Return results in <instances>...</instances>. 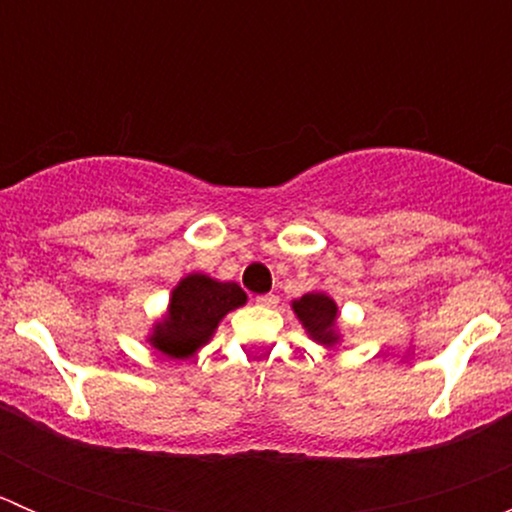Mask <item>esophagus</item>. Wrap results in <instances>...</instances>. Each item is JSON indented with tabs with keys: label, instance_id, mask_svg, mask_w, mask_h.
Segmentation results:
<instances>
[{
	"label": "esophagus",
	"instance_id": "34e87169",
	"mask_svg": "<svg viewBox=\"0 0 512 512\" xmlns=\"http://www.w3.org/2000/svg\"><path fill=\"white\" fill-rule=\"evenodd\" d=\"M255 302L260 304V307H275L277 297L272 292L270 294H260V297H255Z\"/></svg>",
	"mask_w": 512,
	"mask_h": 512
}]
</instances>
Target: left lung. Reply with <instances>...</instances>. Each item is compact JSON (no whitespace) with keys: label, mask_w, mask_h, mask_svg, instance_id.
<instances>
[{"label":"left lung","mask_w":512,"mask_h":512,"mask_svg":"<svg viewBox=\"0 0 512 512\" xmlns=\"http://www.w3.org/2000/svg\"><path fill=\"white\" fill-rule=\"evenodd\" d=\"M292 309L309 337L317 339L319 344H327V347L337 344V304L332 297L322 292H309L294 299Z\"/></svg>","instance_id":"left-lung-1"}]
</instances>
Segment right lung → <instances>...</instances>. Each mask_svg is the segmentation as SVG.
Instances as JSON below:
<instances>
[{
  "mask_svg": "<svg viewBox=\"0 0 512 512\" xmlns=\"http://www.w3.org/2000/svg\"><path fill=\"white\" fill-rule=\"evenodd\" d=\"M247 294L235 282H218L205 275H188L173 289L168 317L153 327L151 344L170 359H188L198 352L220 319L242 307Z\"/></svg>",
  "mask_w": 512,
  "mask_h": 512,
  "instance_id": "right-lung-1",
  "label": "right lung"
}]
</instances>
